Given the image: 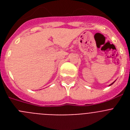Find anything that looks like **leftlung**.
Here are the masks:
<instances>
[{
	"mask_svg": "<svg viewBox=\"0 0 130 130\" xmlns=\"http://www.w3.org/2000/svg\"><path fill=\"white\" fill-rule=\"evenodd\" d=\"M113 83H114V82L112 83H111V85H109V86H111V85H112V84H113Z\"/></svg>",
	"mask_w": 130,
	"mask_h": 130,
	"instance_id": "obj_1",
	"label": "left lung"
}]
</instances>
